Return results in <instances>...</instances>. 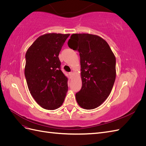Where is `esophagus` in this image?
<instances>
[{
  "label": "esophagus",
  "mask_w": 146,
  "mask_h": 146,
  "mask_svg": "<svg viewBox=\"0 0 146 146\" xmlns=\"http://www.w3.org/2000/svg\"><path fill=\"white\" fill-rule=\"evenodd\" d=\"M69 76H70V78H71L72 77V76H73V72H70L69 73Z\"/></svg>",
  "instance_id": "34e87169"
}]
</instances>
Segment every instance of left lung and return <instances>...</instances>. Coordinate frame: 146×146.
Listing matches in <instances>:
<instances>
[{"label":"left lung","mask_w":146,"mask_h":146,"mask_svg":"<svg viewBox=\"0 0 146 146\" xmlns=\"http://www.w3.org/2000/svg\"><path fill=\"white\" fill-rule=\"evenodd\" d=\"M68 44L80 57L82 86L76 94L77 103L84 109H94L111 91L116 78L115 56L108 44L94 35L73 34Z\"/></svg>","instance_id":"obj_1"}]
</instances>
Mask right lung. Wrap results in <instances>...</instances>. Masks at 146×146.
<instances>
[{
  "mask_svg": "<svg viewBox=\"0 0 146 146\" xmlns=\"http://www.w3.org/2000/svg\"><path fill=\"white\" fill-rule=\"evenodd\" d=\"M69 35H42L26 52L24 74L29 90L38 104L46 110L59 108L68 90V78L61 71L58 55Z\"/></svg>",
  "mask_w": 146,
  "mask_h": 146,
  "instance_id": "obj_1",
  "label": "right lung"
}]
</instances>
